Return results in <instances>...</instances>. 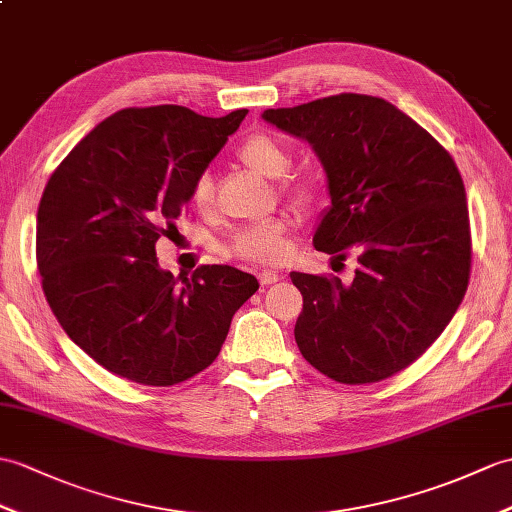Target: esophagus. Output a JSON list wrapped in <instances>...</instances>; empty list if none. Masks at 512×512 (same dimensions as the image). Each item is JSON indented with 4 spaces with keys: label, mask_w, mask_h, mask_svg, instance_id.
Instances as JSON below:
<instances>
[{
    "label": "esophagus",
    "mask_w": 512,
    "mask_h": 512,
    "mask_svg": "<svg viewBox=\"0 0 512 512\" xmlns=\"http://www.w3.org/2000/svg\"><path fill=\"white\" fill-rule=\"evenodd\" d=\"M281 279V275L277 270H261L259 272V283L261 285H270V283H277Z\"/></svg>",
    "instance_id": "obj_1"
}]
</instances>
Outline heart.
<instances>
[{"instance_id": "obj_1", "label": "heart", "mask_w": 512, "mask_h": 512, "mask_svg": "<svg viewBox=\"0 0 512 512\" xmlns=\"http://www.w3.org/2000/svg\"><path fill=\"white\" fill-rule=\"evenodd\" d=\"M237 159L246 168L266 176V178H283L292 165V154L281 141L270 135H253L237 148ZM285 194L299 202H312L318 198V181L312 176H290L283 183ZM213 202V181L209 174H200L192 187V205L198 211H207ZM292 220L290 218H270L264 222L251 224L233 235L227 253L233 257H242L259 264H275L288 257Z\"/></svg>"}]
</instances>
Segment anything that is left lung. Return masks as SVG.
Listing matches in <instances>:
<instances>
[{
	"instance_id": "1",
	"label": "left lung",
	"mask_w": 512,
	"mask_h": 512,
	"mask_svg": "<svg viewBox=\"0 0 512 512\" xmlns=\"http://www.w3.org/2000/svg\"><path fill=\"white\" fill-rule=\"evenodd\" d=\"M261 117L305 139L323 163L331 207L314 246L340 259L360 246L351 283L290 275L303 294L299 351L340 384L382 382L432 347L467 292L462 176L425 128L373 95H329Z\"/></svg>"
}]
</instances>
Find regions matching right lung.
Returning <instances> with one entry per match:
<instances>
[{"instance_id": "1", "label": "right lung", "mask_w": 512, "mask_h": 512, "mask_svg": "<svg viewBox=\"0 0 512 512\" xmlns=\"http://www.w3.org/2000/svg\"><path fill=\"white\" fill-rule=\"evenodd\" d=\"M246 113L117 111L47 181L37 213L45 299L106 371L144 386L185 382L218 358L233 314L259 290L253 275L216 264L178 281L154 251Z\"/></svg>"}]
</instances>
